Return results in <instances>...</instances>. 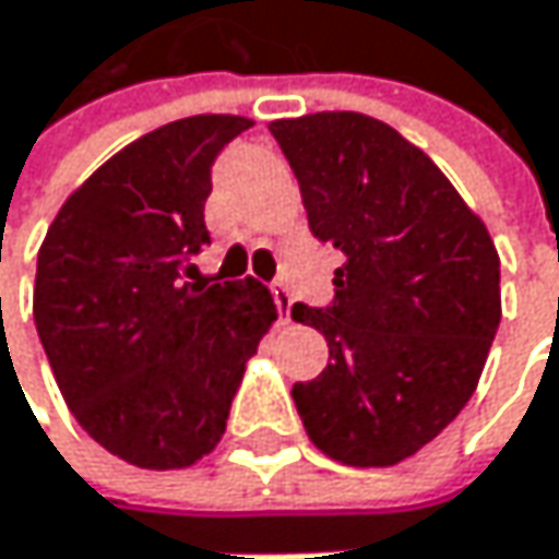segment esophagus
Instances as JSON below:
<instances>
[{
    "instance_id": "obj_1",
    "label": "esophagus",
    "mask_w": 559,
    "mask_h": 559,
    "mask_svg": "<svg viewBox=\"0 0 559 559\" xmlns=\"http://www.w3.org/2000/svg\"><path fill=\"white\" fill-rule=\"evenodd\" d=\"M270 293H273V302H276V314H280V321H293V293H289V286L283 283V280H273L270 283Z\"/></svg>"
}]
</instances>
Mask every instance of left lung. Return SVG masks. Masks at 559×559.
<instances>
[{
    "label": "left lung",
    "instance_id": "obj_1",
    "mask_svg": "<svg viewBox=\"0 0 559 559\" xmlns=\"http://www.w3.org/2000/svg\"><path fill=\"white\" fill-rule=\"evenodd\" d=\"M309 228L344 253L328 306L293 318L328 341V367L293 385L318 451L392 466L469 402L499 331V253L435 160L360 111L273 121Z\"/></svg>",
    "mask_w": 559,
    "mask_h": 559
}]
</instances>
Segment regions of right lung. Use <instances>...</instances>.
<instances>
[{
	"label": "right lung",
	"mask_w": 559,
	"mask_h": 559,
	"mask_svg": "<svg viewBox=\"0 0 559 559\" xmlns=\"http://www.w3.org/2000/svg\"><path fill=\"white\" fill-rule=\"evenodd\" d=\"M250 124L192 115L138 138L63 202L37 253L35 324L57 385L93 441L144 469L222 441L276 318L250 276L195 283L212 167Z\"/></svg>",
	"instance_id": "obj_1"
}]
</instances>
